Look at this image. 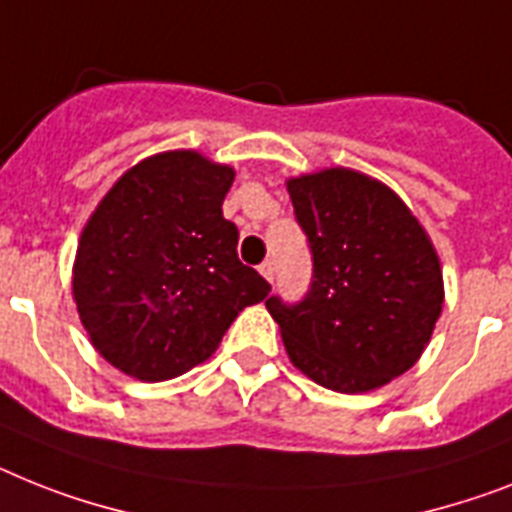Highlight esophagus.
Wrapping results in <instances>:
<instances>
[{"label":"esophagus","mask_w":512,"mask_h":512,"mask_svg":"<svg viewBox=\"0 0 512 512\" xmlns=\"http://www.w3.org/2000/svg\"><path fill=\"white\" fill-rule=\"evenodd\" d=\"M259 272H261V277H264V280L272 282L274 280V261L272 259L264 261V264L259 266Z\"/></svg>","instance_id":"1"}]
</instances>
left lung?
<instances>
[{"instance_id":"8db88e82","label":"left lung","mask_w":512,"mask_h":512,"mask_svg":"<svg viewBox=\"0 0 512 512\" xmlns=\"http://www.w3.org/2000/svg\"><path fill=\"white\" fill-rule=\"evenodd\" d=\"M314 274L303 301H266L295 369L369 392L421 358L442 314V269L411 209L379 180L332 167L287 180Z\"/></svg>"}]
</instances>
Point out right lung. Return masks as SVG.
<instances>
[{
	"label": "right lung",
	"mask_w": 512,
	"mask_h": 512,
	"mask_svg": "<svg viewBox=\"0 0 512 512\" xmlns=\"http://www.w3.org/2000/svg\"><path fill=\"white\" fill-rule=\"evenodd\" d=\"M232 180V167L198 151H164L125 172L91 214L73 295L114 369L141 382L180 377L269 295V282L238 259V227L222 217Z\"/></svg>",
	"instance_id": "obj_1"
}]
</instances>
